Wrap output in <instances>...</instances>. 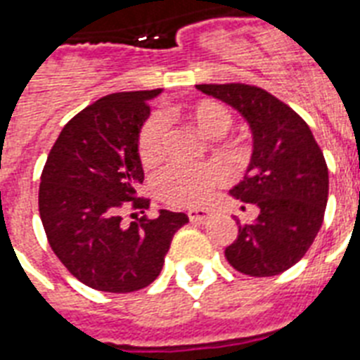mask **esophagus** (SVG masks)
Returning <instances> with one entry per match:
<instances>
[{
  "label": "esophagus",
  "mask_w": 360,
  "mask_h": 360,
  "mask_svg": "<svg viewBox=\"0 0 360 360\" xmlns=\"http://www.w3.org/2000/svg\"><path fill=\"white\" fill-rule=\"evenodd\" d=\"M211 214L213 213H211L209 209H191V211H188V220L194 222V224H205V222L211 219Z\"/></svg>",
  "instance_id": "1"
}]
</instances>
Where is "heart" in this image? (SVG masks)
I'll use <instances>...</instances> for the list:
<instances>
[{"label":"heart","instance_id":"obj_1","mask_svg":"<svg viewBox=\"0 0 360 360\" xmlns=\"http://www.w3.org/2000/svg\"><path fill=\"white\" fill-rule=\"evenodd\" d=\"M183 117L200 132V134L214 138L228 130L231 120L228 110L214 101H200L183 108ZM164 143V123L158 115H153L147 121L140 134V158L143 164H153L160 157ZM222 181V172L214 166L203 168H168L158 175L155 181L157 194L164 202L177 207L196 205L214 185Z\"/></svg>","mask_w":360,"mask_h":360}]
</instances>
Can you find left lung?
I'll return each instance as SVG.
<instances>
[{
	"mask_svg": "<svg viewBox=\"0 0 360 360\" xmlns=\"http://www.w3.org/2000/svg\"><path fill=\"white\" fill-rule=\"evenodd\" d=\"M198 91L219 98L252 132L250 162L230 194L257 209L239 224L226 248L231 267L248 276H274L293 267L318 236L329 198V172L312 130L265 89L245 84H202ZM245 209V207H240Z\"/></svg>",
	"mask_w": 360,
	"mask_h": 360,
	"instance_id": "left-lung-1",
	"label": "left lung"
}]
</instances>
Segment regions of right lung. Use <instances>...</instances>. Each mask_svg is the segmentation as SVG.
<instances>
[{
  "mask_svg": "<svg viewBox=\"0 0 360 360\" xmlns=\"http://www.w3.org/2000/svg\"><path fill=\"white\" fill-rule=\"evenodd\" d=\"M162 89L112 93L65 124L48 155L39 186V213L48 243L72 276L93 290L130 293L157 278L185 213L158 211L124 226V202L143 183L140 132L147 103Z\"/></svg>",
  "mask_w": 360,
  "mask_h": 360,
  "instance_id": "right-lung-1",
  "label": "right lung"
}]
</instances>
